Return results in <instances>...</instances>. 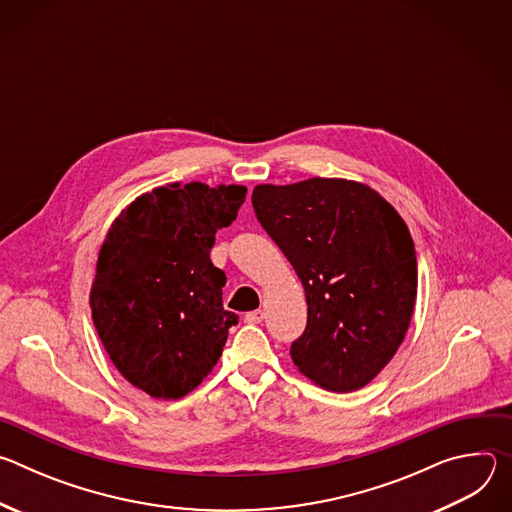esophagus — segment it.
I'll list each match as a JSON object with an SVG mask.
<instances>
[{
  "label": "esophagus",
  "mask_w": 512,
  "mask_h": 512,
  "mask_svg": "<svg viewBox=\"0 0 512 512\" xmlns=\"http://www.w3.org/2000/svg\"><path fill=\"white\" fill-rule=\"evenodd\" d=\"M263 310H255V312H249V314H245V322L247 324H259V322H263Z\"/></svg>",
  "instance_id": "1"
}]
</instances>
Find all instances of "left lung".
<instances>
[{"mask_svg":"<svg viewBox=\"0 0 512 512\" xmlns=\"http://www.w3.org/2000/svg\"><path fill=\"white\" fill-rule=\"evenodd\" d=\"M251 200L306 291L308 326L289 350L298 371L332 393L369 385L399 350L415 308L405 221L377 190L344 178L259 184Z\"/></svg>","mask_w":512,"mask_h":512,"instance_id":"1","label":"left lung"}]
</instances>
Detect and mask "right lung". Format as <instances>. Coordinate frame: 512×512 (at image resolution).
Returning <instances> with one entry per match:
<instances>
[{
  "instance_id": "1",
  "label": "right lung",
  "mask_w": 512,
  "mask_h": 512,
  "mask_svg": "<svg viewBox=\"0 0 512 512\" xmlns=\"http://www.w3.org/2000/svg\"><path fill=\"white\" fill-rule=\"evenodd\" d=\"M247 188L158 186L115 218L97 259L91 312L117 371L154 399L194 391L223 354L237 314L223 308L227 275L212 265Z\"/></svg>"
}]
</instances>
